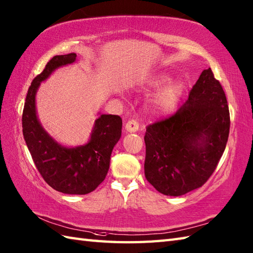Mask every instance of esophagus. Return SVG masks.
I'll list each match as a JSON object with an SVG mask.
<instances>
[{
  "label": "esophagus",
  "mask_w": 253,
  "mask_h": 253,
  "mask_svg": "<svg viewBox=\"0 0 253 253\" xmlns=\"http://www.w3.org/2000/svg\"><path fill=\"white\" fill-rule=\"evenodd\" d=\"M125 129L128 132H136L139 129V124L135 120L128 121L125 125Z\"/></svg>",
  "instance_id": "esophagus-1"
}]
</instances>
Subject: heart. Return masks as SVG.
<instances>
[{"mask_svg":"<svg viewBox=\"0 0 253 253\" xmlns=\"http://www.w3.org/2000/svg\"><path fill=\"white\" fill-rule=\"evenodd\" d=\"M169 80L168 75L160 74L148 80L147 89H157ZM184 85L178 80L169 82L149 102L148 112L153 116H166L173 112L181 99Z\"/></svg>","mask_w":253,"mask_h":253,"instance_id":"b5f03b06","label":"heart"}]
</instances>
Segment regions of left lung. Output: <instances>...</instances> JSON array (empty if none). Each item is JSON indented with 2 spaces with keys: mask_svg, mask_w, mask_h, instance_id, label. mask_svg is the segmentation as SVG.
<instances>
[{
  "mask_svg": "<svg viewBox=\"0 0 253 253\" xmlns=\"http://www.w3.org/2000/svg\"><path fill=\"white\" fill-rule=\"evenodd\" d=\"M226 95L204 69L173 116L148 126L144 175L159 192L178 197L201 187L216 169L229 135Z\"/></svg>",
  "mask_w": 253,
  "mask_h": 253,
  "instance_id": "left-lung-1",
  "label": "left lung"
}]
</instances>
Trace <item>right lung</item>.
<instances>
[{"instance_id":"obj_1","label":"right lung","mask_w":253,"mask_h":253,"mask_svg":"<svg viewBox=\"0 0 253 253\" xmlns=\"http://www.w3.org/2000/svg\"><path fill=\"white\" fill-rule=\"evenodd\" d=\"M76 61V53L55 55L32 80L23 111V135L32 160L47 185L67 195H87L104 180L109 171L113 148L122 136V118L98 113L88 142L66 147L41 125L36 107L40 84L56 69Z\"/></svg>"}]
</instances>
